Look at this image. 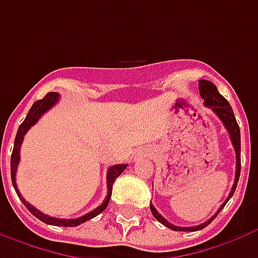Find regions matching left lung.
Masks as SVG:
<instances>
[{
	"label": "left lung",
	"mask_w": 258,
	"mask_h": 258,
	"mask_svg": "<svg viewBox=\"0 0 258 258\" xmlns=\"http://www.w3.org/2000/svg\"><path fill=\"white\" fill-rule=\"evenodd\" d=\"M199 92L200 96L205 99V105L207 107H210L213 112L216 113L217 117L220 118L224 124V127L227 128L228 134H229V138H231V142H232L233 149H235V155H236V171H235V181H233V186L229 195H228L227 200L221 205V207L217 210V213L214 216L211 217L210 220H207L203 224L200 225H196V227H177V225H173L171 222H168L164 217H162L159 214V211L153 207V205H151V211L152 214L155 216L157 221L162 222L163 225H166L170 229L173 231H199V229H203L209 224H210L214 218L217 217V214L224 209V206L227 205V202L231 198H232L233 192L236 189V185H238L239 175H240V130H239V125L236 123V118H235V114H233V110L229 102L224 98V96L218 92L217 87L211 81H207V80H199Z\"/></svg>",
	"instance_id": "left-lung-1"
}]
</instances>
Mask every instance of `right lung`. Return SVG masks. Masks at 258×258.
<instances>
[{
	"mask_svg": "<svg viewBox=\"0 0 258 258\" xmlns=\"http://www.w3.org/2000/svg\"><path fill=\"white\" fill-rule=\"evenodd\" d=\"M58 92H48L47 95L44 96L42 99L33 103V106L30 107V110H29L27 116H26L25 121L19 125L18 134H16V138H15L12 156H11V178H12V184H14V188L15 190H16V194H18L20 200L23 202V205L27 207V210L30 211L33 216L37 217L38 220H41V221L45 222V224H49V225H58V227H77L80 224H83V222L88 221L91 218L96 217L98 214H101L102 211L106 209L107 205H109V200H110V196H112L113 182H114L118 175L127 168V164H114V166H112V167L107 170V195L106 198H105V200H103V203H102L101 206H98L95 210L90 211V213H87L85 216L79 217V218L64 220V218H55V217L47 216V214H44V213H41L40 210H37L36 207L33 205H30L29 202H26L25 198L20 195L19 189H18V185H16V170H18V164H19L20 160V146H22V142H23V138H25L26 133L30 130V127H33V125L38 121V118L41 117L44 113L47 112V110H49V109L58 102Z\"/></svg>",
	"mask_w": 258,
	"mask_h": 258,
	"instance_id": "1",
	"label": "right lung"
}]
</instances>
